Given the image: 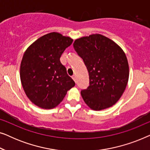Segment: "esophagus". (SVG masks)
I'll return each mask as SVG.
<instances>
[{
  "label": "esophagus",
  "mask_w": 150,
  "mask_h": 150,
  "mask_svg": "<svg viewBox=\"0 0 150 150\" xmlns=\"http://www.w3.org/2000/svg\"><path fill=\"white\" fill-rule=\"evenodd\" d=\"M72 79H73L74 81L76 82V77L75 75H73V76H72Z\"/></svg>",
  "instance_id": "1"
}]
</instances>
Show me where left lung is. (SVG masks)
Here are the masks:
<instances>
[{"instance_id":"obj_1","label":"left lung","mask_w":150,"mask_h":150,"mask_svg":"<svg viewBox=\"0 0 150 150\" xmlns=\"http://www.w3.org/2000/svg\"><path fill=\"white\" fill-rule=\"evenodd\" d=\"M89 72V85L81 91L91 109L109 108L120 100L129 78L126 56L116 43L100 34L77 39L73 44Z\"/></svg>"}]
</instances>
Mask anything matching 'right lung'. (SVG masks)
Returning a JSON list of instances; mask_svg holds the SVG:
<instances>
[{"label":"right lung","instance_id":"obj_1","mask_svg":"<svg viewBox=\"0 0 150 150\" xmlns=\"http://www.w3.org/2000/svg\"><path fill=\"white\" fill-rule=\"evenodd\" d=\"M72 42L69 37L53 32L41 37L24 52L20 80L26 95L39 107H56L75 85L60 61L61 54Z\"/></svg>","mask_w":150,"mask_h":150}]
</instances>
